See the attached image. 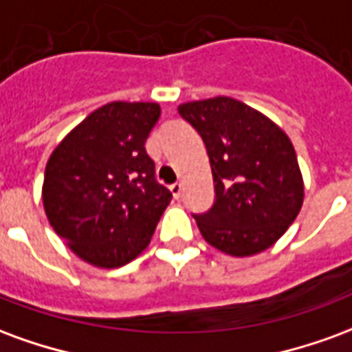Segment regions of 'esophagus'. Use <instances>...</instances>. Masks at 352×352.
<instances>
[{"label": "esophagus", "instance_id": "34e87169", "mask_svg": "<svg viewBox=\"0 0 352 352\" xmlns=\"http://www.w3.org/2000/svg\"><path fill=\"white\" fill-rule=\"evenodd\" d=\"M169 190H171V194H173V198L179 199V198H181V194H183V184L173 183L171 186H169Z\"/></svg>", "mask_w": 352, "mask_h": 352}]
</instances>
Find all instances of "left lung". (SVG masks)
Listing matches in <instances>:
<instances>
[{"mask_svg": "<svg viewBox=\"0 0 352 352\" xmlns=\"http://www.w3.org/2000/svg\"><path fill=\"white\" fill-rule=\"evenodd\" d=\"M183 118L198 130L211 160L217 199L194 217L207 243L236 258L279 241L303 204L292 141L272 118L226 96L186 101Z\"/></svg>", "mask_w": 352, "mask_h": 352, "instance_id": "1", "label": "left lung"}]
</instances>
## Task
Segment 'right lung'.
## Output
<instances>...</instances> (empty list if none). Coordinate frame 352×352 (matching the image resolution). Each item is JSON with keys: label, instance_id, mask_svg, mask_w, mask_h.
<instances>
[{"label": "right lung", "instance_id": "right-lung-1", "mask_svg": "<svg viewBox=\"0 0 352 352\" xmlns=\"http://www.w3.org/2000/svg\"><path fill=\"white\" fill-rule=\"evenodd\" d=\"M158 118V103L113 101L50 154L43 207L54 232L87 264L113 270L138 258L171 201L145 151Z\"/></svg>", "mask_w": 352, "mask_h": 352}]
</instances>
